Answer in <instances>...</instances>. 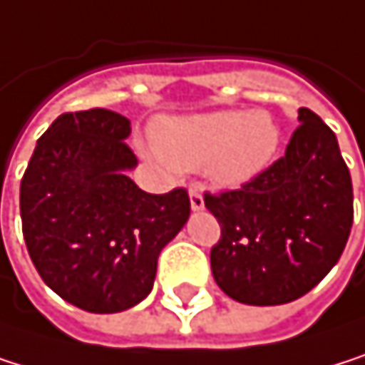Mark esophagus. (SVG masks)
Instances as JSON below:
<instances>
[{
    "mask_svg": "<svg viewBox=\"0 0 365 365\" xmlns=\"http://www.w3.org/2000/svg\"><path fill=\"white\" fill-rule=\"evenodd\" d=\"M190 205L195 212H201L205 207V199H203V186L201 184H192L190 186Z\"/></svg>",
    "mask_w": 365,
    "mask_h": 365,
    "instance_id": "1",
    "label": "esophagus"
}]
</instances>
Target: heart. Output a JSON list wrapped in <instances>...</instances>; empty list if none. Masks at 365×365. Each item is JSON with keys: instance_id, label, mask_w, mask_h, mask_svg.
<instances>
[{"instance_id": "b5f03b06", "label": "heart", "mask_w": 365, "mask_h": 365, "mask_svg": "<svg viewBox=\"0 0 365 365\" xmlns=\"http://www.w3.org/2000/svg\"><path fill=\"white\" fill-rule=\"evenodd\" d=\"M155 145L173 166H207L218 186L235 188L269 166L280 145V128L263 110H216L160 123Z\"/></svg>"}]
</instances>
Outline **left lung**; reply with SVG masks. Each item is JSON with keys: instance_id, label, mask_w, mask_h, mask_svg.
I'll list each match as a JSON object with an SVG mask.
<instances>
[{"instance_id": "8db88e82", "label": "left lung", "mask_w": 365, "mask_h": 365, "mask_svg": "<svg viewBox=\"0 0 365 365\" xmlns=\"http://www.w3.org/2000/svg\"><path fill=\"white\" fill-rule=\"evenodd\" d=\"M205 207L222 231L212 274L231 299H299L338 263L353 227V184L336 134L302 106L284 155L240 190L205 192Z\"/></svg>"}]
</instances>
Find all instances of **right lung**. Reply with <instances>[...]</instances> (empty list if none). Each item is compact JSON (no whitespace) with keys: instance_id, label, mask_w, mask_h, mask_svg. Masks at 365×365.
Wrapping results in <instances>:
<instances>
[{"instance_id":"obj_1","label":"right lung","mask_w":365,"mask_h":365,"mask_svg":"<svg viewBox=\"0 0 365 365\" xmlns=\"http://www.w3.org/2000/svg\"><path fill=\"white\" fill-rule=\"evenodd\" d=\"M130 119L108 108L59 115L21 179V222L40 278L68 304L121 312L143 302L162 248L190 216L186 188L140 190L125 170Z\"/></svg>"}]
</instances>
